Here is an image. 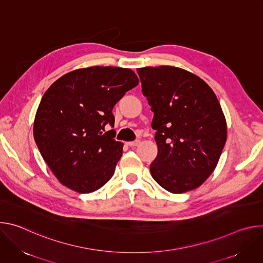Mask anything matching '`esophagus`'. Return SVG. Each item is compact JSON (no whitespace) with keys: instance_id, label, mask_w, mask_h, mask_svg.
I'll return each instance as SVG.
<instances>
[{"instance_id":"esophagus-1","label":"esophagus","mask_w":263,"mask_h":263,"mask_svg":"<svg viewBox=\"0 0 263 263\" xmlns=\"http://www.w3.org/2000/svg\"><path fill=\"white\" fill-rule=\"evenodd\" d=\"M139 140H135V141H129V142H127V145H129V146H136V145H138L139 144Z\"/></svg>"}]
</instances>
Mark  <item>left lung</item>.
I'll return each mask as SVG.
<instances>
[{"instance_id":"obj_1","label":"left lung","mask_w":263,"mask_h":263,"mask_svg":"<svg viewBox=\"0 0 263 263\" xmlns=\"http://www.w3.org/2000/svg\"><path fill=\"white\" fill-rule=\"evenodd\" d=\"M137 73L154 114L158 154L149 172L170 193L193 191L212 174L226 143L218 100L204 80L182 68L148 66Z\"/></svg>"}]
</instances>
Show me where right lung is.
<instances>
[{
    "mask_svg": "<svg viewBox=\"0 0 263 263\" xmlns=\"http://www.w3.org/2000/svg\"><path fill=\"white\" fill-rule=\"evenodd\" d=\"M130 68L92 66L67 72L45 92L34 121L40 152L68 189L89 194L115 174L123 143L115 139L112 109L137 86Z\"/></svg>",
    "mask_w": 263,
    "mask_h": 263,
    "instance_id": "right-lung-1",
    "label": "right lung"
}]
</instances>
